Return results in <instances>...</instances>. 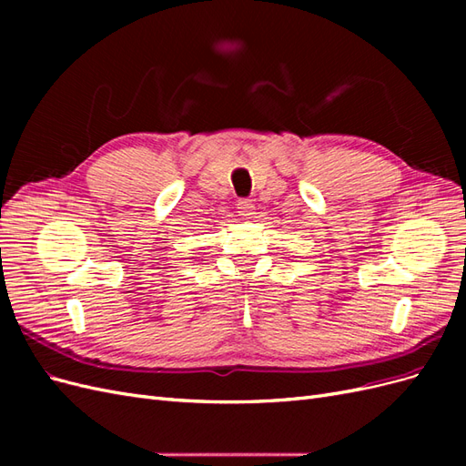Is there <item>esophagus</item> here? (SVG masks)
Returning <instances> with one entry per match:
<instances>
[{
  "label": "esophagus",
  "mask_w": 466,
  "mask_h": 466,
  "mask_svg": "<svg viewBox=\"0 0 466 466\" xmlns=\"http://www.w3.org/2000/svg\"><path fill=\"white\" fill-rule=\"evenodd\" d=\"M237 209H238V216H243V218H250L252 214H255V206H252L250 200H245V198L237 202Z\"/></svg>",
  "instance_id": "34e87169"
}]
</instances>
